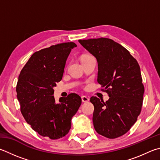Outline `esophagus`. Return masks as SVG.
Wrapping results in <instances>:
<instances>
[{
    "mask_svg": "<svg viewBox=\"0 0 160 160\" xmlns=\"http://www.w3.org/2000/svg\"><path fill=\"white\" fill-rule=\"evenodd\" d=\"M82 102H84V103H85V102H88V101H89V98H88V97H87L86 96H82Z\"/></svg>",
    "mask_w": 160,
    "mask_h": 160,
    "instance_id": "34e87169",
    "label": "esophagus"
}]
</instances>
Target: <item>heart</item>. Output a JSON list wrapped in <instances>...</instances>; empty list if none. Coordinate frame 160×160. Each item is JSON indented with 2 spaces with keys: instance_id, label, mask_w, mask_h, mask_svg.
Masks as SVG:
<instances>
[{
  "instance_id": "heart-1",
  "label": "heart",
  "mask_w": 160,
  "mask_h": 160,
  "mask_svg": "<svg viewBox=\"0 0 160 160\" xmlns=\"http://www.w3.org/2000/svg\"><path fill=\"white\" fill-rule=\"evenodd\" d=\"M87 57H89V56H85V57H82V59H85V58H87Z\"/></svg>"
}]
</instances>
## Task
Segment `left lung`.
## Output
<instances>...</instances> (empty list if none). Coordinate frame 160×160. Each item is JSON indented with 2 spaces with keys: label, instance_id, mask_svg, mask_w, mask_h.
<instances>
[{
  "label": "left lung",
  "instance_id": "obj_1",
  "mask_svg": "<svg viewBox=\"0 0 160 160\" xmlns=\"http://www.w3.org/2000/svg\"><path fill=\"white\" fill-rule=\"evenodd\" d=\"M98 63L97 81L108 94L104 102L97 97L93 124L99 134L108 138L124 135L137 120L144 94L141 68L127 49L106 38L78 40Z\"/></svg>",
  "mask_w": 160,
  "mask_h": 160
}]
</instances>
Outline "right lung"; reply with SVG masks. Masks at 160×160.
I'll return each mask as SVG.
<instances>
[{"label":"right lung","instance_id":"1","mask_svg":"<svg viewBox=\"0 0 160 160\" xmlns=\"http://www.w3.org/2000/svg\"><path fill=\"white\" fill-rule=\"evenodd\" d=\"M75 43L64 42L36 52L19 75L16 91L27 122L40 135L62 138L71 127V119L81 105L74 93L60 103L54 97L56 82L62 79L66 62Z\"/></svg>","mask_w":160,"mask_h":160}]
</instances>
